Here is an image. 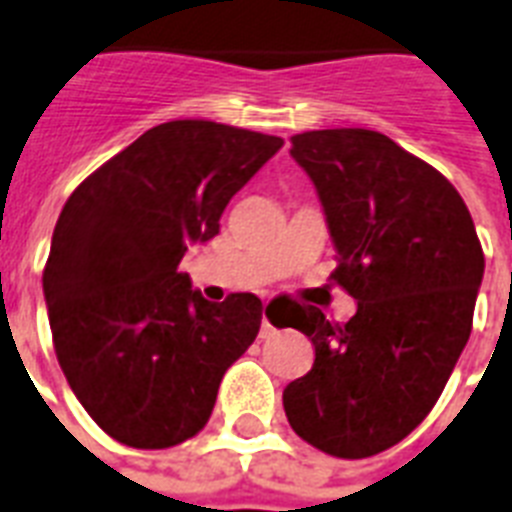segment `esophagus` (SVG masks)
Listing matches in <instances>:
<instances>
[{
    "instance_id": "obj_1",
    "label": "esophagus",
    "mask_w": 512,
    "mask_h": 512,
    "mask_svg": "<svg viewBox=\"0 0 512 512\" xmlns=\"http://www.w3.org/2000/svg\"><path fill=\"white\" fill-rule=\"evenodd\" d=\"M275 333V327H272V322L267 320V317H261V330H259V335L261 338H269V335Z\"/></svg>"
}]
</instances>
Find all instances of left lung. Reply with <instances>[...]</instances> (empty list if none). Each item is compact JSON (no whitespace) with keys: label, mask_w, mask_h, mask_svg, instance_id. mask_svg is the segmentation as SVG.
<instances>
[{"label":"left lung","mask_w":512,"mask_h":512,"mask_svg":"<svg viewBox=\"0 0 512 512\" xmlns=\"http://www.w3.org/2000/svg\"><path fill=\"white\" fill-rule=\"evenodd\" d=\"M335 245V280L357 298L346 325L314 306L290 322L314 365L288 383L290 428L327 455H378L423 423L473 325L484 251L460 192L370 129L290 137Z\"/></svg>","instance_id":"8db88e82"}]
</instances>
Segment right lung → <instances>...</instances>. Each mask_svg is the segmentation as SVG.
I'll return each mask as SVG.
<instances>
[{
	"mask_svg": "<svg viewBox=\"0 0 512 512\" xmlns=\"http://www.w3.org/2000/svg\"><path fill=\"white\" fill-rule=\"evenodd\" d=\"M280 137L169 121L113 155L60 211L42 288L57 362L89 418L126 447L166 449L208 423L227 367L261 327V301L211 304L179 261L219 235Z\"/></svg>",
	"mask_w": 512,
	"mask_h": 512,
	"instance_id": "obj_1",
	"label": "right lung"
}]
</instances>
